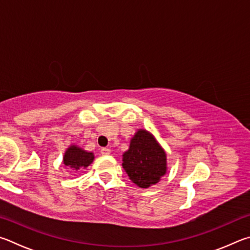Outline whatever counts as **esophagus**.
Instances as JSON below:
<instances>
[{
    "label": "esophagus",
    "instance_id": "1",
    "mask_svg": "<svg viewBox=\"0 0 250 250\" xmlns=\"http://www.w3.org/2000/svg\"><path fill=\"white\" fill-rule=\"evenodd\" d=\"M101 154H102L103 156H107V155L111 154V149H109V148L104 147V148H102V149H101Z\"/></svg>",
    "mask_w": 250,
    "mask_h": 250
}]
</instances>
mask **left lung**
<instances>
[{"label":"left lung","mask_w":250,"mask_h":250,"mask_svg":"<svg viewBox=\"0 0 250 250\" xmlns=\"http://www.w3.org/2000/svg\"><path fill=\"white\" fill-rule=\"evenodd\" d=\"M123 168L139 188H149L167 172V156L158 142L145 129H139L123 154Z\"/></svg>","instance_id":"obj_1"}]
</instances>
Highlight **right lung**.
Wrapping results in <instances>:
<instances>
[{
	"label": "right lung",
	"instance_id": "right-lung-1",
	"mask_svg": "<svg viewBox=\"0 0 250 250\" xmlns=\"http://www.w3.org/2000/svg\"><path fill=\"white\" fill-rule=\"evenodd\" d=\"M94 159L93 152H87L76 145L70 146L64 152L63 165L78 171L81 168H86Z\"/></svg>",
	"mask_w": 250,
	"mask_h": 250
}]
</instances>
